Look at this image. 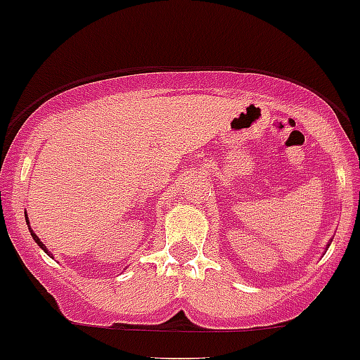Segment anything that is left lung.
<instances>
[{
    "label": "left lung",
    "instance_id": "left-lung-1",
    "mask_svg": "<svg viewBox=\"0 0 360 360\" xmlns=\"http://www.w3.org/2000/svg\"><path fill=\"white\" fill-rule=\"evenodd\" d=\"M332 242V240H330ZM330 242H328V244H327V248H328V245H330ZM327 248H325V249H327Z\"/></svg>",
    "mask_w": 360,
    "mask_h": 360
}]
</instances>
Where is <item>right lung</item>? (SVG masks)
<instances>
[{
    "label": "right lung",
    "mask_w": 360,
    "mask_h": 360,
    "mask_svg": "<svg viewBox=\"0 0 360 360\" xmlns=\"http://www.w3.org/2000/svg\"><path fill=\"white\" fill-rule=\"evenodd\" d=\"M24 215H26V214H24ZM26 224H28V229H30V233H32L33 240H35V242H37V244H39V248H40V249H42V251H44V252H47V255H49V256H51V258H53V255H51V252H49V249H47V248H46V245H44V244H42V242H40V238H39V237H37V233H35V231H33V229H32V228H30V221H28V215H26Z\"/></svg>",
    "instance_id": "1"
}]
</instances>
